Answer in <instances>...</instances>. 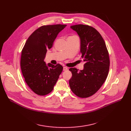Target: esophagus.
Segmentation results:
<instances>
[{"mask_svg": "<svg viewBox=\"0 0 131 131\" xmlns=\"http://www.w3.org/2000/svg\"><path fill=\"white\" fill-rule=\"evenodd\" d=\"M67 70H68V68H67L66 67H63V71H67Z\"/></svg>", "mask_w": 131, "mask_h": 131, "instance_id": "1", "label": "esophagus"}]
</instances>
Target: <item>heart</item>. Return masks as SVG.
<instances>
[{"label":"heart","instance_id":"obj_1","mask_svg":"<svg viewBox=\"0 0 131 131\" xmlns=\"http://www.w3.org/2000/svg\"><path fill=\"white\" fill-rule=\"evenodd\" d=\"M76 37V36H71V37Z\"/></svg>","mask_w":131,"mask_h":131}]
</instances>
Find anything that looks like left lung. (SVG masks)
<instances>
[{
	"label": "left lung",
	"instance_id": "obj_1",
	"mask_svg": "<svg viewBox=\"0 0 131 131\" xmlns=\"http://www.w3.org/2000/svg\"><path fill=\"white\" fill-rule=\"evenodd\" d=\"M80 39L83 70L71 68L72 77L69 84L72 92L80 98H88L97 92L108 76L110 61L104 39L93 27L78 24L71 26Z\"/></svg>",
	"mask_w": 131,
	"mask_h": 131
}]
</instances>
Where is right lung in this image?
Here are the masks:
<instances>
[{"label":"right lung","instance_id":"1","mask_svg":"<svg viewBox=\"0 0 131 131\" xmlns=\"http://www.w3.org/2000/svg\"><path fill=\"white\" fill-rule=\"evenodd\" d=\"M66 25H44L34 31L26 40L20 58V68L25 81L37 94L50 93L63 71L59 64H47L44 59L58 33Z\"/></svg>","mask_w":131,"mask_h":131}]
</instances>
